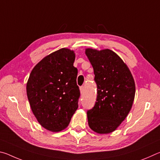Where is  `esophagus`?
Returning <instances> with one entry per match:
<instances>
[{"instance_id": "1", "label": "esophagus", "mask_w": 160, "mask_h": 160, "mask_svg": "<svg viewBox=\"0 0 160 160\" xmlns=\"http://www.w3.org/2000/svg\"><path fill=\"white\" fill-rule=\"evenodd\" d=\"M80 93L81 94H83L84 92H85V88H84V86H81L80 88Z\"/></svg>"}]
</instances>
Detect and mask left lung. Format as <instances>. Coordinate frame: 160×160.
<instances>
[{"label":"left lung","instance_id":"8db88e82","mask_svg":"<svg viewBox=\"0 0 160 160\" xmlns=\"http://www.w3.org/2000/svg\"><path fill=\"white\" fill-rule=\"evenodd\" d=\"M94 69L97 96L88 110V124L97 133L112 132L123 122L133 103L135 86L128 68L113 51L87 48Z\"/></svg>","mask_w":160,"mask_h":160}]
</instances>
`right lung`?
Instances as JSON below:
<instances>
[{
	"instance_id": "right-lung-1",
	"label": "right lung",
	"mask_w": 160,
	"mask_h": 160,
	"mask_svg": "<svg viewBox=\"0 0 160 160\" xmlns=\"http://www.w3.org/2000/svg\"><path fill=\"white\" fill-rule=\"evenodd\" d=\"M75 58L73 51L61 48L43 58L29 75V104L39 123L48 131L66 128L78 108L80 92Z\"/></svg>"
}]
</instances>
